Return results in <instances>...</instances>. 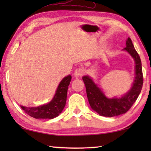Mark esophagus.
I'll return each instance as SVG.
<instances>
[{"instance_id":"esophagus-1","label":"esophagus","mask_w":151,"mask_h":151,"mask_svg":"<svg viewBox=\"0 0 151 151\" xmlns=\"http://www.w3.org/2000/svg\"><path fill=\"white\" fill-rule=\"evenodd\" d=\"M85 73V70L82 68H78L75 71V73H74V75L76 77H80V76H83L84 74Z\"/></svg>"}]
</instances>
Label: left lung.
Returning <instances> with one entry per match:
<instances>
[{
    "instance_id": "1",
    "label": "left lung",
    "mask_w": 151,
    "mask_h": 151,
    "mask_svg": "<svg viewBox=\"0 0 151 151\" xmlns=\"http://www.w3.org/2000/svg\"><path fill=\"white\" fill-rule=\"evenodd\" d=\"M126 46L124 49L128 51L135 60V78L131 90L121 98H107L91 78L87 76L82 77L90 106L102 116L111 117L127 113L137 100L141 92L143 86L141 60L130 38H128Z\"/></svg>"
}]
</instances>
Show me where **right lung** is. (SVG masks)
<instances>
[{"mask_svg":"<svg viewBox=\"0 0 151 151\" xmlns=\"http://www.w3.org/2000/svg\"><path fill=\"white\" fill-rule=\"evenodd\" d=\"M71 80V76H68L62 80L57 88L54 98L50 102L38 107L20 106L27 114L36 119H53L58 116L65 106L67 101L68 86Z\"/></svg>","mask_w":151,"mask_h":151,"instance_id":"right-lung-1","label":"right lung"}]
</instances>
